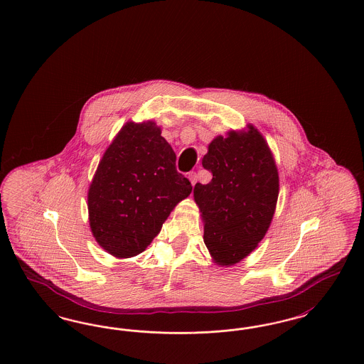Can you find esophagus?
<instances>
[{
  "mask_svg": "<svg viewBox=\"0 0 364 364\" xmlns=\"http://www.w3.org/2000/svg\"><path fill=\"white\" fill-rule=\"evenodd\" d=\"M188 178H190L191 184L195 186L196 181H198V174L195 173V172H190L188 173Z\"/></svg>",
  "mask_w": 364,
  "mask_h": 364,
  "instance_id": "34e87169",
  "label": "esophagus"
}]
</instances>
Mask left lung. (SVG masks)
Returning a JSON list of instances; mask_svg holds the SVG:
<instances>
[{"label": "left lung", "mask_w": 364, "mask_h": 364, "mask_svg": "<svg viewBox=\"0 0 364 364\" xmlns=\"http://www.w3.org/2000/svg\"><path fill=\"white\" fill-rule=\"evenodd\" d=\"M213 174L196 183L195 202L205 218L203 240L220 264L245 258L266 235L278 198V172L258 129L217 136L202 161Z\"/></svg>", "instance_id": "obj_1"}]
</instances>
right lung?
<instances>
[{
    "mask_svg": "<svg viewBox=\"0 0 364 364\" xmlns=\"http://www.w3.org/2000/svg\"><path fill=\"white\" fill-rule=\"evenodd\" d=\"M192 191L153 122H127L106 150L88 191L95 240L117 258L135 257Z\"/></svg>",
    "mask_w": 364,
    "mask_h": 364,
    "instance_id": "1",
    "label": "right lung"
}]
</instances>
